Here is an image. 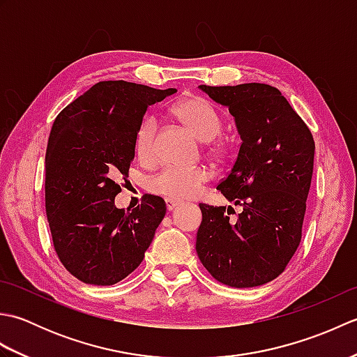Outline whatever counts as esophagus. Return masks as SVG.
I'll list each match as a JSON object with an SVG mask.
<instances>
[{
	"label": "esophagus",
	"instance_id": "esophagus-1",
	"mask_svg": "<svg viewBox=\"0 0 357 357\" xmlns=\"http://www.w3.org/2000/svg\"><path fill=\"white\" fill-rule=\"evenodd\" d=\"M165 206H167V210L169 211H172L174 207L176 206H179V202L178 201H174V199H170V198H167L165 199Z\"/></svg>",
	"mask_w": 357,
	"mask_h": 357
}]
</instances>
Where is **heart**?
Masks as SVG:
<instances>
[{"instance_id":"1","label":"heart","mask_w":357,"mask_h":357,"mask_svg":"<svg viewBox=\"0 0 357 357\" xmlns=\"http://www.w3.org/2000/svg\"><path fill=\"white\" fill-rule=\"evenodd\" d=\"M173 113L196 136L208 141V151L215 158L224 159L230 155L231 142L221 135L222 118L206 98L187 96L176 102ZM158 128L159 123L155 115L144 116L136 128L135 150L144 164H153L158 159ZM210 178L211 173L206 165L170 164L150 178L149 188L164 198L188 199L198 195Z\"/></svg>"}]
</instances>
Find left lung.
I'll return each instance as SVG.
<instances>
[{
	"label": "left lung",
	"mask_w": 357,
	"mask_h": 357,
	"mask_svg": "<svg viewBox=\"0 0 357 357\" xmlns=\"http://www.w3.org/2000/svg\"><path fill=\"white\" fill-rule=\"evenodd\" d=\"M199 87L236 119L242 139L238 158L216 188L242 210L199 204L196 253L224 285L267 284L287 268L301 244L313 135L276 87L261 82Z\"/></svg>",
	"instance_id": "1"
}]
</instances>
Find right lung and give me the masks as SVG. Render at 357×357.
I'll return each instance as SVG.
<instances>
[{"instance_id":"add662e5","label":"right lung","mask_w":357,"mask_h":357,"mask_svg":"<svg viewBox=\"0 0 357 357\" xmlns=\"http://www.w3.org/2000/svg\"><path fill=\"white\" fill-rule=\"evenodd\" d=\"M176 89L100 81L58 113L45 150V215L58 259L78 280L113 285L144 259L165 202L144 195L116 208V178L128 174L147 107Z\"/></svg>"}]
</instances>
